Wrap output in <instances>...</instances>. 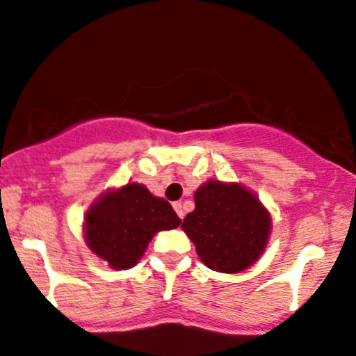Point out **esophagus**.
<instances>
[{
	"label": "esophagus",
	"mask_w": 356,
	"mask_h": 356,
	"mask_svg": "<svg viewBox=\"0 0 356 356\" xmlns=\"http://www.w3.org/2000/svg\"><path fill=\"white\" fill-rule=\"evenodd\" d=\"M174 209H175V212H177V216L179 218H184V205L181 204V202H175L174 204Z\"/></svg>",
	"instance_id": "obj_1"
}]
</instances>
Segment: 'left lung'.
Instances as JSON below:
<instances>
[{"mask_svg":"<svg viewBox=\"0 0 356 356\" xmlns=\"http://www.w3.org/2000/svg\"><path fill=\"white\" fill-rule=\"evenodd\" d=\"M182 230L209 268L232 274L264 253L270 216L242 186L209 181L195 193V211L184 218Z\"/></svg>","mask_w":356,"mask_h":356,"instance_id":"obj_1","label":"left lung"}]
</instances>
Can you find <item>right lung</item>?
I'll use <instances>...</instances> for the list:
<instances>
[{
	"label": "right lung",
	"instance_id": "right-lung-1",
	"mask_svg": "<svg viewBox=\"0 0 356 356\" xmlns=\"http://www.w3.org/2000/svg\"><path fill=\"white\" fill-rule=\"evenodd\" d=\"M181 225L172 205L131 182L103 195L86 214V242L112 268H131L159 230Z\"/></svg>",
	"mask_w": 356,
	"mask_h": 356
}]
</instances>
